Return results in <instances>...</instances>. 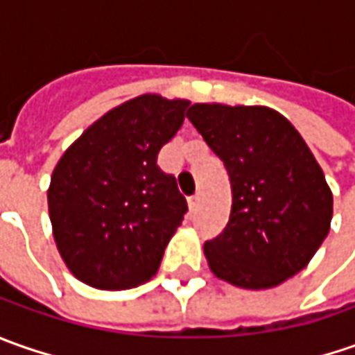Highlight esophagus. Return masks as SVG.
<instances>
[{"label": "esophagus", "instance_id": "esophagus-1", "mask_svg": "<svg viewBox=\"0 0 355 355\" xmlns=\"http://www.w3.org/2000/svg\"><path fill=\"white\" fill-rule=\"evenodd\" d=\"M187 203H189V211H198L199 196H191V198L187 199Z\"/></svg>", "mask_w": 355, "mask_h": 355}]
</instances>
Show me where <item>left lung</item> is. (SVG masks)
Instances as JSON below:
<instances>
[{
    "mask_svg": "<svg viewBox=\"0 0 355 355\" xmlns=\"http://www.w3.org/2000/svg\"><path fill=\"white\" fill-rule=\"evenodd\" d=\"M187 118L223 159L233 205L203 252L217 279L263 291L300 272L330 231L334 199L298 130L268 106L198 103Z\"/></svg>",
    "mask_w": 355,
    "mask_h": 355,
    "instance_id": "1",
    "label": "left lung"
}]
</instances>
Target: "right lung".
Segmentation results:
<instances>
[{
	"mask_svg": "<svg viewBox=\"0 0 355 355\" xmlns=\"http://www.w3.org/2000/svg\"><path fill=\"white\" fill-rule=\"evenodd\" d=\"M189 101L140 94L108 110L67 148L47 191L67 268L103 291L152 279L187 201L157 154L182 128Z\"/></svg>",
	"mask_w": 355,
	"mask_h": 355,
	"instance_id": "1",
	"label": "right lung"
}]
</instances>
